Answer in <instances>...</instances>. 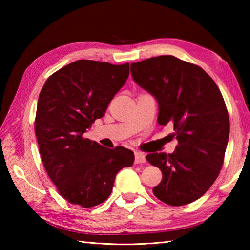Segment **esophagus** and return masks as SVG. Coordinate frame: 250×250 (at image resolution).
<instances>
[{
    "instance_id": "34e87169",
    "label": "esophagus",
    "mask_w": 250,
    "mask_h": 250,
    "mask_svg": "<svg viewBox=\"0 0 250 250\" xmlns=\"http://www.w3.org/2000/svg\"><path fill=\"white\" fill-rule=\"evenodd\" d=\"M146 162V158L144 153L140 151H135V163L136 164H142Z\"/></svg>"
}]
</instances>
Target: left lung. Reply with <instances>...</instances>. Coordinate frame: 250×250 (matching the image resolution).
Returning <instances> with one entry per match:
<instances>
[{
  "label": "left lung",
  "mask_w": 250,
  "mask_h": 250,
  "mask_svg": "<svg viewBox=\"0 0 250 250\" xmlns=\"http://www.w3.org/2000/svg\"><path fill=\"white\" fill-rule=\"evenodd\" d=\"M131 75L156 98L158 124H172L178 141L173 153L146 156L162 172L153 194L172 206L194 202L218 177L229 140V115L219 88L203 68L174 56L132 63Z\"/></svg>",
  "instance_id": "obj_1"
}]
</instances>
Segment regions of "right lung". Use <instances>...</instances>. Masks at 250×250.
<instances>
[{"label":"right lung","mask_w":250,"mask_h":250,"mask_svg":"<svg viewBox=\"0 0 250 250\" xmlns=\"http://www.w3.org/2000/svg\"><path fill=\"white\" fill-rule=\"evenodd\" d=\"M129 63L78 60L52 74L37 102L35 134L49 178L67 202L89 208L108 198L115 177L131 167L134 153L122 146L113 149L83 134L129 77Z\"/></svg>","instance_id":"add662e5"}]
</instances>
